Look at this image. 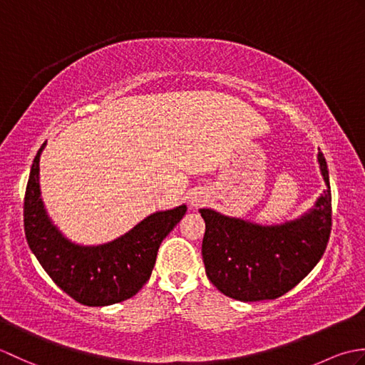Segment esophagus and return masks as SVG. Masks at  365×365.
<instances>
[{
  "mask_svg": "<svg viewBox=\"0 0 365 365\" xmlns=\"http://www.w3.org/2000/svg\"><path fill=\"white\" fill-rule=\"evenodd\" d=\"M207 202H208V195H207V192H204V191L196 190V191H192L191 195H190V205L191 207H195V208L204 207Z\"/></svg>",
  "mask_w": 365,
  "mask_h": 365,
  "instance_id": "1",
  "label": "esophagus"
}]
</instances>
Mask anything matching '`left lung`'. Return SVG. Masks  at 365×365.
<instances>
[{"instance_id":"1","label":"left lung","mask_w":365,"mask_h":365,"mask_svg":"<svg viewBox=\"0 0 365 365\" xmlns=\"http://www.w3.org/2000/svg\"><path fill=\"white\" fill-rule=\"evenodd\" d=\"M327 190L312 210L281 226H259L200 208L205 221L202 259L207 277L238 301L276 299L292 290L319 263L331 226V188L327 160L319 152Z\"/></svg>"}]
</instances>
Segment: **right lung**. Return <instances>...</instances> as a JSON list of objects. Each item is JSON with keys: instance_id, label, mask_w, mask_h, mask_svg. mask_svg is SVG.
<instances>
[{"instance_id": "1", "label": "right lung", "mask_w": 365, "mask_h": 365, "mask_svg": "<svg viewBox=\"0 0 365 365\" xmlns=\"http://www.w3.org/2000/svg\"><path fill=\"white\" fill-rule=\"evenodd\" d=\"M38 149L29 173L23 221L29 250L53 282L80 304L110 306L133 297L149 281L163 240L187 213V205L147 216L114 242L81 246L67 240L46 215L38 188Z\"/></svg>"}]
</instances>
